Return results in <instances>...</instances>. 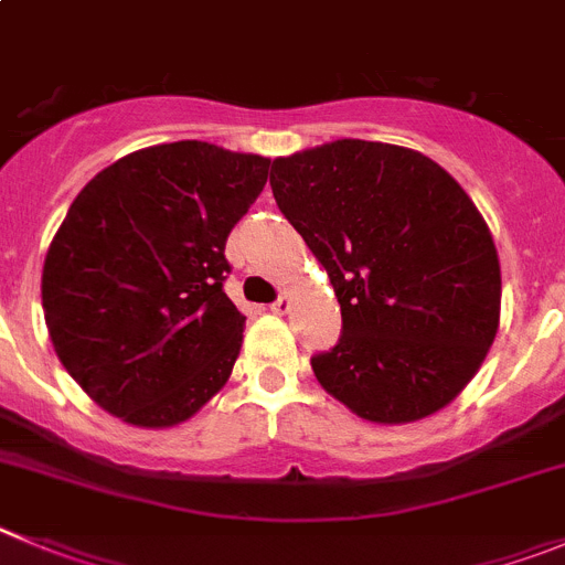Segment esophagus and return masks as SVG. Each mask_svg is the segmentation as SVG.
Here are the masks:
<instances>
[{
    "mask_svg": "<svg viewBox=\"0 0 565 565\" xmlns=\"http://www.w3.org/2000/svg\"><path fill=\"white\" fill-rule=\"evenodd\" d=\"M288 310H291V297H288V294H282V297L271 305V313H277V317H286Z\"/></svg>",
    "mask_w": 565,
    "mask_h": 565,
    "instance_id": "esophagus-1",
    "label": "esophagus"
}]
</instances>
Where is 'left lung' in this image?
<instances>
[{"label": "left lung", "mask_w": 565, "mask_h": 565, "mask_svg": "<svg viewBox=\"0 0 565 565\" xmlns=\"http://www.w3.org/2000/svg\"><path fill=\"white\" fill-rule=\"evenodd\" d=\"M271 190L341 305L339 344L310 359L322 390L381 426L448 406L501 317L499 252L459 181L412 148L335 139L274 159Z\"/></svg>", "instance_id": "1"}]
</instances>
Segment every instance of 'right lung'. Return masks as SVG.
Masks as SVG:
<instances>
[{
  "mask_svg": "<svg viewBox=\"0 0 565 565\" xmlns=\"http://www.w3.org/2000/svg\"><path fill=\"white\" fill-rule=\"evenodd\" d=\"M268 164L181 139L117 159L72 201L41 305L55 355L103 412L173 428L224 390L246 324L224 248Z\"/></svg>",
  "mask_w": 565,
  "mask_h": 565,
  "instance_id": "right-lung-1",
  "label": "right lung"
}]
</instances>
